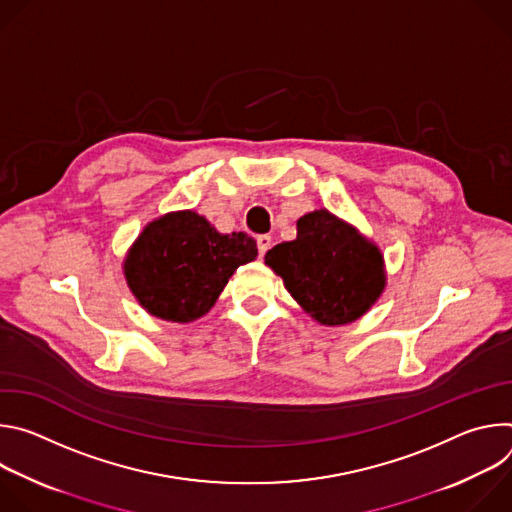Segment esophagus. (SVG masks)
<instances>
[{
    "mask_svg": "<svg viewBox=\"0 0 512 512\" xmlns=\"http://www.w3.org/2000/svg\"><path fill=\"white\" fill-rule=\"evenodd\" d=\"M271 245H273V239H271L269 235H259V237H257V249H259V255H261V257L271 249Z\"/></svg>",
    "mask_w": 512,
    "mask_h": 512,
    "instance_id": "1",
    "label": "esophagus"
}]
</instances>
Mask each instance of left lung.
Here are the masks:
<instances>
[{
    "label": "left lung",
    "mask_w": 512,
    "mask_h": 512,
    "mask_svg": "<svg viewBox=\"0 0 512 512\" xmlns=\"http://www.w3.org/2000/svg\"><path fill=\"white\" fill-rule=\"evenodd\" d=\"M300 308L322 326H346L367 314L387 285L381 249L326 208L298 221V237L265 253Z\"/></svg>",
    "instance_id": "left-lung-1"
}]
</instances>
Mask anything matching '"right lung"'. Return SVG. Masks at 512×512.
I'll list each match as a JSON object with an SVG mask.
<instances>
[{
  "mask_svg": "<svg viewBox=\"0 0 512 512\" xmlns=\"http://www.w3.org/2000/svg\"><path fill=\"white\" fill-rule=\"evenodd\" d=\"M255 257L249 235H223L202 214L176 210L143 227L123 259V275L145 312L188 324L208 314L237 267Z\"/></svg>",
  "mask_w": 512,
  "mask_h": 512,
  "instance_id": "add662e5",
  "label": "right lung"
}]
</instances>
